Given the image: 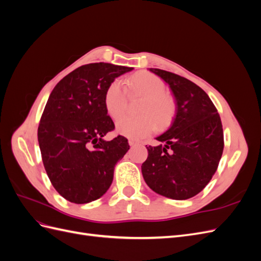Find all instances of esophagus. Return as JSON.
I'll use <instances>...</instances> for the list:
<instances>
[{"label": "esophagus", "instance_id": "1", "mask_svg": "<svg viewBox=\"0 0 261 261\" xmlns=\"http://www.w3.org/2000/svg\"><path fill=\"white\" fill-rule=\"evenodd\" d=\"M128 144H129V146L134 147V146H138V145L140 144V141H138V140H134V139H129V140H128Z\"/></svg>", "mask_w": 261, "mask_h": 261}]
</instances>
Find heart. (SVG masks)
<instances>
[{
	"label": "heart",
	"mask_w": 261,
	"mask_h": 261,
	"mask_svg": "<svg viewBox=\"0 0 261 261\" xmlns=\"http://www.w3.org/2000/svg\"><path fill=\"white\" fill-rule=\"evenodd\" d=\"M132 92L144 96L139 106L138 116H125L116 124V130L122 136L130 139H143L156 128L168 126L175 114V101L165 92L167 85L162 78L149 72H140L127 80ZM105 109L113 120L120 118L126 110L127 93L122 82L113 81L108 86L103 98Z\"/></svg>",
	"instance_id": "heart-1"
}]
</instances>
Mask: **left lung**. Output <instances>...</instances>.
I'll list each match as a JSON object with an SVG mask.
<instances>
[{
	"mask_svg": "<svg viewBox=\"0 0 261 261\" xmlns=\"http://www.w3.org/2000/svg\"><path fill=\"white\" fill-rule=\"evenodd\" d=\"M167 83L175 98V117L156 137L161 145L146 146L144 179L156 194L171 199L192 198L215 174L224 139L218 110L199 86L174 73L150 68Z\"/></svg>",
	"mask_w": 261,
	"mask_h": 261,
	"instance_id": "8db88e82",
	"label": "left lung"
}]
</instances>
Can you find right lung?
Returning <instances> with one entry per match:
<instances>
[{
    "mask_svg": "<svg viewBox=\"0 0 261 261\" xmlns=\"http://www.w3.org/2000/svg\"><path fill=\"white\" fill-rule=\"evenodd\" d=\"M130 70L102 62L83 65L58 83L46 102L38 127L42 162L53 187L70 202L103 196L128 151L123 136L103 139L115 127L103 98L108 86Z\"/></svg>",
    "mask_w": 261,
    "mask_h": 261,
    "instance_id": "obj_1",
    "label": "right lung"
}]
</instances>
